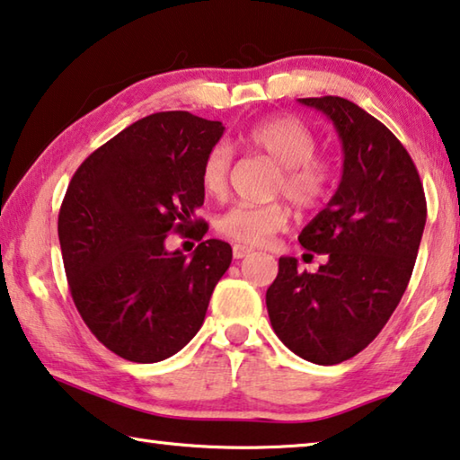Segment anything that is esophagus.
<instances>
[{"instance_id": "esophagus-1", "label": "esophagus", "mask_w": 460, "mask_h": 460, "mask_svg": "<svg viewBox=\"0 0 460 460\" xmlns=\"http://www.w3.org/2000/svg\"><path fill=\"white\" fill-rule=\"evenodd\" d=\"M252 252H253L252 247H245V245H239V243L233 245V258H235V260H242L245 256H250Z\"/></svg>"}]
</instances>
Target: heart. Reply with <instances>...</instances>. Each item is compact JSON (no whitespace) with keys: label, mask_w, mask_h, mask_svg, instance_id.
<instances>
[{"label":"heart","mask_w":460,"mask_h":460,"mask_svg":"<svg viewBox=\"0 0 460 460\" xmlns=\"http://www.w3.org/2000/svg\"><path fill=\"white\" fill-rule=\"evenodd\" d=\"M242 145L279 165L274 194L287 196L296 208L315 210L332 196L338 164L333 157L315 151V133L296 116L279 114L253 122L242 135ZM231 165L229 145H213L200 165L202 192L210 199H225L229 192ZM288 218L290 210L282 202L235 204L217 218V231L235 243L261 245L287 227Z\"/></svg>","instance_id":"b5f03b06"}]
</instances>
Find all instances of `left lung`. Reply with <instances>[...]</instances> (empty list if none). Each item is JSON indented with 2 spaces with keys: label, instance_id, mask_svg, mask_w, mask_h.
Instances as JSON below:
<instances>
[{
  "label": "left lung",
  "instance_id": "left-lung-1",
  "mask_svg": "<svg viewBox=\"0 0 460 460\" xmlns=\"http://www.w3.org/2000/svg\"><path fill=\"white\" fill-rule=\"evenodd\" d=\"M298 102L333 122L344 172L298 235L327 261L311 274L280 258L266 307L284 346L330 367L362 352L389 322L411 279L428 207L413 159L381 120L338 96Z\"/></svg>",
  "mask_w": 460,
  "mask_h": 460
}]
</instances>
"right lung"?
I'll return each instance as SVG.
<instances>
[{
  "mask_svg": "<svg viewBox=\"0 0 460 460\" xmlns=\"http://www.w3.org/2000/svg\"><path fill=\"white\" fill-rule=\"evenodd\" d=\"M225 127L190 112H155L120 130L77 167L59 210L71 298L111 352L151 364L180 352L207 315L233 252L202 242L200 165ZM170 232L200 241L192 259L167 252Z\"/></svg>",
  "mask_w": 460,
  "mask_h": 460,
  "instance_id": "1",
  "label": "right lung"
}]
</instances>
